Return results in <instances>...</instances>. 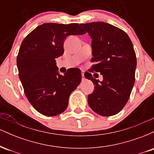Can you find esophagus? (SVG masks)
Returning <instances> with one entry per match:
<instances>
[{
  "label": "esophagus",
  "mask_w": 154,
  "mask_h": 154,
  "mask_svg": "<svg viewBox=\"0 0 154 154\" xmlns=\"http://www.w3.org/2000/svg\"><path fill=\"white\" fill-rule=\"evenodd\" d=\"M82 79L84 80L85 77H84V71H82Z\"/></svg>",
  "instance_id": "esophagus-1"
}]
</instances>
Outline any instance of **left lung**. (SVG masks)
<instances>
[{
  "mask_svg": "<svg viewBox=\"0 0 154 154\" xmlns=\"http://www.w3.org/2000/svg\"><path fill=\"white\" fill-rule=\"evenodd\" d=\"M92 38V66L85 78L95 85L88 101L93 111L100 116L118 114L130 98L135 84L137 65L135 52L129 36L122 29L108 23L81 24ZM100 72L103 81L95 79L90 72Z\"/></svg>",
  "mask_w": 154,
  "mask_h": 154,
  "instance_id": "obj_1",
  "label": "left lung"
}]
</instances>
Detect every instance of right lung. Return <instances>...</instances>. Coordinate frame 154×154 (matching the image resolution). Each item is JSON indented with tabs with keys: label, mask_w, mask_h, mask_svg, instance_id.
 Instances as JSON below:
<instances>
[{
	"label": "right lung",
	"mask_w": 154,
	"mask_h": 154,
	"mask_svg": "<svg viewBox=\"0 0 154 154\" xmlns=\"http://www.w3.org/2000/svg\"><path fill=\"white\" fill-rule=\"evenodd\" d=\"M79 24L45 23L23 40L17 58L19 77L29 102L38 112L56 116L66 109L71 93L81 82L78 68L59 75L56 59L63 54L69 35H84Z\"/></svg>",
	"instance_id": "1"
}]
</instances>
